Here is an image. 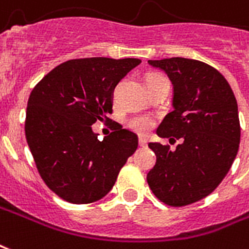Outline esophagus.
Returning a JSON list of instances; mask_svg holds the SVG:
<instances>
[{
	"instance_id": "esophagus-1",
	"label": "esophagus",
	"mask_w": 249,
	"mask_h": 249,
	"mask_svg": "<svg viewBox=\"0 0 249 249\" xmlns=\"http://www.w3.org/2000/svg\"><path fill=\"white\" fill-rule=\"evenodd\" d=\"M139 143H140V146H146V145H148V140L141 136V137L139 139Z\"/></svg>"
}]
</instances>
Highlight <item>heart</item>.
I'll list each match as a JSON object with an SVG mask.
<instances>
[{
    "instance_id": "obj_1",
    "label": "heart",
    "mask_w": 249,
    "mask_h": 249,
    "mask_svg": "<svg viewBox=\"0 0 249 249\" xmlns=\"http://www.w3.org/2000/svg\"><path fill=\"white\" fill-rule=\"evenodd\" d=\"M154 76H160V75H149L148 78H154ZM153 124H154V121L148 115H134L128 120V126L136 130V132H139V133L148 132L153 126Z\"/></svg>"
}]
</instances>
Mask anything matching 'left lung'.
<instances>
[{
  "instance_id": "1",
  "label": "left lung",
  "mask_w": 249,
  "mask_h": 249,
  "mask_svg": "<svg viewBox=\"0 0 249 249\" xmlns=\"http://www.w3.org/2000/svg\"><path fill=\"white\" fill-rule=\"evenodd\" d=\"M148 63L162 70L173 84L174 109L162 120L157 136L181 140L176 150L149 142L157 157L146 176L149 187L169 206L194 203L218 187L236 157V99L222 73L203 62L170 58Z\"/></svg>"
}]
</instances>
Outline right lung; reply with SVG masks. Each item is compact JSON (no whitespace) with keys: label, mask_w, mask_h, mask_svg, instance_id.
Wrapping results in <instances>:
<instances>
[{"label":"right lung","mask_w":249,"mask_h":249,"mask_svg":"<svg viewBox=\"0 0 249 249\" xmlns=\"http://www.w3.org/2000/svg\"><path fill=\"white\" fill-rule=\"evenodd\" d=\"M140 59L68 60L50 71L31 91L26 109L27 145L42 179L70 203L106 196L121 167L136 152L139 137L115 123L97 139L92 125L112 121L113 91Z\"/></svg>","instance_id":"1"}]
</instances>
